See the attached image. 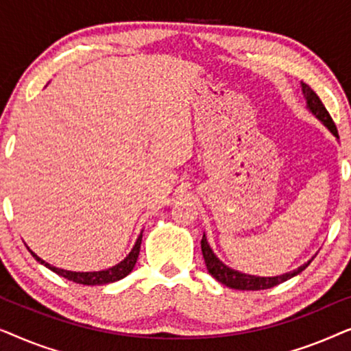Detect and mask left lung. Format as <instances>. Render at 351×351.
Segmentation results:
<instances>
[{
	"label": "left lung",
	"mask_w": 351,
	"mask_h": 351,
	"mask_svg": "<svg viewBox=\"0 0 351 351\" xmlns=\"http://www.w3.org/2000/svg\"><path fill=\"white\" fill-rule=\"evenodd\" d=\"M300 88L306 102V110H308V112L313 114L318 121L323 123L335 138H339L337 128H335V124L332 121V118H330V114L328 113V110L324 108L323 102H321L318 95L315 94V90L305 83H300ZM201 251H203L206 268H208L209 275L215 278L220 285L227 286L230 289H238V291L270 289V287L281 285V282H285L287 280H291V278H294L295 275H299V273L304 271L311 262L308 261L306 263H304V265L295 268V270L282 273V275H278V276H256V275H249V273L238 271L234 270V268H230L225 265V263L215 256L213 247L209 246L206 234H203V239H201Z\"/></svg>",
	"instance_id": "obj_1"
}]
</instances>
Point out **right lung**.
Instances as JSON below:
<instances>
[{
    "label": "right lung",
    "instance_id": "obj_1",
    "mask_svg": "<svg viewBox=\"0 0 351 351\" xmlns=\"http://www.w3.org/2000/svg\"><path fill=\"white\" fill-rule=\"evenodd\" d=\"M142 233H143V230L141 232V234H138V237H137L136 244H134V246H132L131 252H129L128 256L124 257L121 262L117 263V265H113V267H110V268H105V270H99V271H71V270H64V268L54 267V265H51V263H47L46 261H43V258L38 257L36 254L33 252L30 247H28V251H30L32 256L35 257L36 261L41 263V265H45L46 268H49L51 271L57 273V275L62 276V278H66V280H69V281L78 282V285H84V286H100V285H108V282H114V281L123 280V278H126L129 273L132 271V268L136 267L138 252H141Z\"/></svg>",
    "mask_w": 351,
    "mask_h": 351
}]
</instances>
